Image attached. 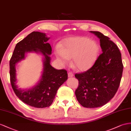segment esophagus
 <instances>
[{
  "label": "esophagus",
  "instance_id": "obj_1",
  "mask_svg": "<svg viewBox=\"0 0 131 131\" xmlns=\"http://www.w3.org/2000/svg\"><path fill=\"white\" fill-rule=\"evenodd\" d=\"M73 76V74L71 72H69L68 73V77H72Z\"/></svg>",
  "mask_w": 131,
  "mask_h": 131
}]
</instances>
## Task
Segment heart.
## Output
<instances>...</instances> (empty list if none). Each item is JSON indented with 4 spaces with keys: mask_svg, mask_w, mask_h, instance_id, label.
Masks as SVG:
<instances>
[{
    "mask_svg": "<svg viewBox=\"0 0 131 131\" xmlns=\"http://www.w3.org/2000/svg\"><path fill=\"white\" fill-rule=\"evenodd\" d=\"M99 51V46L95 41L87 37H76L63 41L55 55L63 64H66L69 59L72 58L74 68L80 71H85L94 65Z\"/></svg>",
    "mask_w": 131,
    "mask_h": 131,
    "instance_id": "1",
    "label": "heart"
}]
</instances>
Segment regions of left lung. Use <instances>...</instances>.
<instances>
[{"instance_id":"obj_1","label":"left lung","mask_w":131,"mask_h":131,"mask_svg":"<svg viewBox=\"0 0 131 131\" xmlns=\"http://www.w3.org/2000/svg\"><path fill=\"white\" fill-rule=\"evenodd\" d=\"M90 32L99 38L102 54L90 69L75 74L79 82L75 95L83 107L95 108L104 105L114 96L120 83L124 66L116 45L102 33Z\"/></svg>"}]
</instances>
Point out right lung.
Listing matches in <instances>:
<instances>
[{
	"instance_id": "1",
	"label": "right lung",
	"mask_w": 131,
	"mask_h": 131,
	"mask_svg": "<svg viewBox=\"0 0 131 131\" xmlns=\"http://www.w3.org/2000/svg\"><path fill=\"white\" fill-rule=\"evenodd\" d=\"M44 33L32 32L15 46L10 60V81L16 96L27 105L37 108L49 107L53 103L59 88L68 80L65 70H56L50 65L51 47ZM35 52L43 56V71L40 80L29 89L22 90L16 84V63L25 58V53Z\"/></svg>"
}]
</instances>
